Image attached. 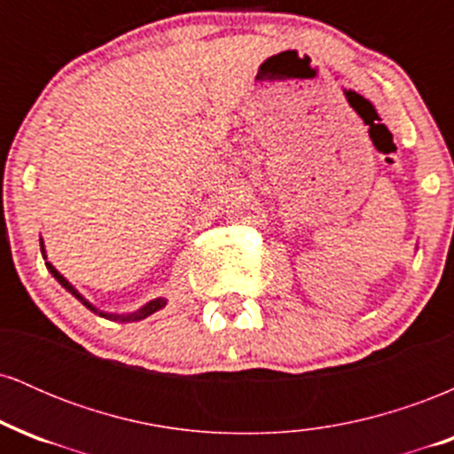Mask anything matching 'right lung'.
<instances>
[{
	"instance_id": "1",
	"label": "right lung",
	"mask_w": 454,
	"mask_h": 454,
	"mask_svg": "<svg viewBox=\"0 0 454 454\" xmlns=\"http://www.w3.org/2000/svg\"><path fill=\"white\" fill-rule=\"evenodd\" d=\"M40 247H43V254H44V245H43V239H40ZM46 269H49V270H51V273H53V278H55L57 281H59V284H61V286H64V288L67 290V293H72V294H74V296H76V299H78V301H81V303L87 307V309L96 311V314H100V316H104V317H113V320H121V322H129V320H143V317H147V316H151V314H153V311H158V309H161V307H164V305H166V301H164V299H155V301H151V303H147V305H145V307H140V309H138V311H134V314H128V316H117V314H104V311H98V309H96V307H93V305L90 303V301H85V299H82V296H81V294H78V293H76V290H74V286H72V284H70V281H67V279L64 278V275H61V273H59V270H57V269L53 267V264H51V262H46Z\"/></svg>"
}]
</instances>
